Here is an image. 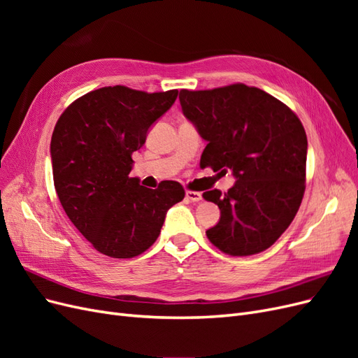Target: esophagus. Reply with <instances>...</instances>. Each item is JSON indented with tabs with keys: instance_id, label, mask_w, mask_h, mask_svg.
<instances>
[{
	"instance_id": "34e87169",
	"label": "esophagus",
	"mask_w": 358,
	"mask_h": 358,
	"mask_svg": "<svg viewBox=\"0 0 358 358\" xmlns=\"http://www.w3.org/2000/svg\"><path fill=\"white\" fill-rule=\"evenodd\" d=\"M187 199L192 203H199L201 200V192L199 191H187Z\"/></svg>"
}]
</instances>
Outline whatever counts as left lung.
I'll return each instance as SVG.
<instances>
[{
  "instance_id": "1",
  "label": "left lung",
  "mask_w": 358,
  "mask_h": 358,
  "mask_svg": "<svg viewBox=\"0 0 358 358\" xmlns=\"http://www.w3.org/2000/svg\"><path fill=\"white\" fill-rule=\"evenodd\" d=\"M179 100L208 142L200 167L230 170L237 179L227 192H203L221 210L206 236L233 257L264 251L288 229L305 194L308 138L300 119L275 96L243 83L182 90Z\"/></svg>"
}]
</instances>
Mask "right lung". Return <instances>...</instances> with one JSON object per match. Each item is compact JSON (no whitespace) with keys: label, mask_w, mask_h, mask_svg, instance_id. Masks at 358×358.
<instances>
[{"label":"right lung","mask_w":358,"mask_h":358,"mask_svg":"<svg viewBox=\"0 0 358 358\" xmlns=\"http://www.w3.org/2000/svg\"><path fill=\"white\" fill-rule=\"evenodd\" d=\"M176 96L178 90L149 94L104 86L73 101L53 129L58 199L76 229L107 257L145 252L158 239L167 210L185 197L179 182L162 180L150 189L128 176L133 152Z\"/></svg>","instance_id":"right-lung-1"}]
</instances>
